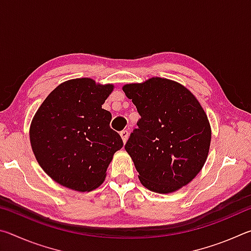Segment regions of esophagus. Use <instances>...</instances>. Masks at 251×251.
<instances>
[{"label":"esophagus","mask_w":251,"mask_h":251,"mask_svg":"<svg viewBox=\"0 0 251 251\" xmlns=\"http://www.w3.org/2000/svg\"><path fill=\"white\" fill-rule=\"evenodd\" d=\"M121 137H122V139H123V142L126 143L127 138H128V130H127V129L122 130V131H121Z\"/></svg>","instance_id":"1"}]
</instances>
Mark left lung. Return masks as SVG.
I'll return each mask as SVG.
<instances>
[{
	"label": "left lung",
	"mask_w": 251,
	"mask_h": 251,
	"mask_svg": "<svg viewBox=\"0 0 251 251\" xmlns=\"http://www.w3.org/2000/svg\"><path fill=\"white\" fill-rule=\"evenodd\" d=\"M123 91L141 115L125 144L139 180L161 194L188 184L205 164L211 138L196 97L182 85L160 77L127 84Z\"/></svg>",
	"instance_id": "obj_1"
}]
</instances>
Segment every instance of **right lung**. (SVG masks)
I'll list each match as a JSON object with an SVG mask.
<instances>
[{"label": "right lung", "instance_id": "1", "mask_svg": "<svg viewBox=\"0 0 251 251\" xmlns=\"http://www.w3.org/2000/svg\"><path fill=\"white\" fill-rule=\"evenodd\" d=\"M113 85L91 78L63 83L46 97L34 116L29 138L44 172L58 184L90 192L104 181L114 152L123 147L110 128L112 114L101 108Z\"/></svg>", "mask_w": 251, "mask_h": 251}]
</instances>
